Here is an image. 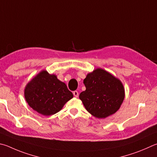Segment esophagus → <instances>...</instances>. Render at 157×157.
Segmentation results:
<instances>
[{"label":"esophagus","instance_id":"1","mask_svg":"<svg viewBox=\"0 0 157 157\" xmlns=\"http://www.w3.org/2000/svg\"><path fill=\"white\" fill-rule=\"evenodd\" d=\"M73 95L75 97V98H78V95H79V93H78V91H77V90L73 91Z\"/></svg>","mask_w":157,"mask_h":157}]
</instances>
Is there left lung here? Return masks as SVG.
<instances>
[{"label": "left lung", "instance_id": "8db88e82", "mask_svg": "<svg viewBox=\"0 0 157 157\" xmlns=\"http://www.w3.org/2000/svg\"><path fill=\"white\" fill-rule=\"evenodd\" d=\"M86 90L79 98L86 110L97 118H106L117 111L123 102L125 90L119 79L102 69L88 73L84 79Z\"/></svg>", "mask_w": 157, "mask_h": 157}]
</instances>
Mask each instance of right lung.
I'll return each instance as SVG.
<instances>
[{
    "mask_svg": "<svg viewBox=\"0 0 157 157\" xmlns=\"http://www.w3.org/2000/svg\"><path fill=\"white\" fill-rule=\"evenodd\" d=\"M73 97L67 85L47 71L39 73L25 89V98L29 106L44 116L59 112Z\"/></svg>",
    "mask_w": 157,
    "mask_h": 157,
    "instance_id": "obj_1",
    "label": "right lung"
}]
</instances>
